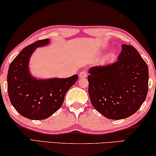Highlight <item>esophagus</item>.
Wrapping results in <instances>:
<instances>
[{"instance_id":"1","label":"esophagus","mask_w":156,"mask_h":156,"mask_svg":"<svg viewBox=\"0 0 156 156\" xmlns=\"http://www.w3.org/2000/svg\"><path fill=\"white\" fill-rule=\"evenodd\" d=\"M87 71L85 70H83L82 71H80V74H79V77L80 78H85L87 77Z\"/></svg>"}]
</instances>
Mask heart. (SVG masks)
Here are the masks:
<instances>
[{"label": "heart", "instance_id": "obj_1", "mask_svg": "<svg viewBox=\"0 0 156 156\" xmlns=\"http://www.w3.org/2000/svg\"><path fill=\"white\" fill-rule=\"evenodd\" d=\"M113 54H110V55H108V58H111V57H113Z\"/></svg>", "mask_w": 156, "mask_h": 156}]
</instances>
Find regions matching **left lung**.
I'll return each mask as SVG.
<instances>
[{
  "label": "left lung",
  "mask_w": 156,
  "mask_h": 156,
  "mask_svg": "<svg viewBox=\"0 0 156 156\" xmlns=\"http://www.w3.org/2000/svg\"><path fill=\"white\" fill-rule=\"evenodd\" d=\"M88 72L90 101L95 109L107 118H128L145 101L148 69L133 46L122 44L118 61L91 67Z\"/></svg>",
  "instance_id": "8db88e82"
}]
</instances>
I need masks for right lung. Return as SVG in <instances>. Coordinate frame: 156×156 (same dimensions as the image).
I'll list each match as a JSON object with an SVG mask.
<instances>
[{"label":"right lung","mask_w":156,"mask_h":156,"mask_svg":"<svg viewBox=\"0 0 156 156\" xmlns=\"http://www.w3.org/2000/svg\"><path fill=\"white\" fill-rule=\"evenodd\" d=\"M50 39L35 42L23 49L9 66L8 92L12 105L24 117L44 120L61 107L66 92L78 80L77 74L66 78L37 79L29 71V60L37 48Z\"/></svg>","instance_id":"1"}]
</instances>
